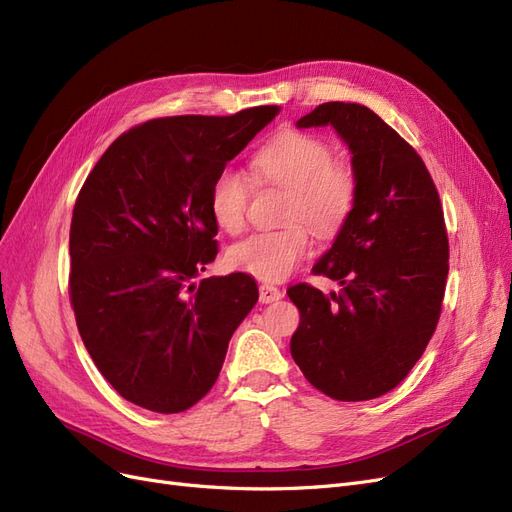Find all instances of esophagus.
<instances>
[{"instance_id": "1", "label": "esophagus", "mask_w": 512, "mask_h": 512, "mask_svg": "<svg viewBox=\"0 0 512 512\" xmlns=\"http://www.w3.org/2000/svg\"><path fill=\"white\" fill-rule=\"evenodd\" d=\"M282 297V291L274 285H261L259 287V301L261 304H272V301H278Z\"/></svg>"}]
</instances>
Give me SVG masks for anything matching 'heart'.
Returning <instances> with one entry per match:
<instances>
[{"label": "heart", "mask_w": 512, "mask_h": 512, "mask_svg": "<svg viewBox=\"0 0 512 512\" xmlns=\"http://www.w3.org/2000/svg\"><path fill=\"white\" fill-rule=\"evenodd\" d=\"M253 175L287 192L278 230L251 234L227 251V263L259 280L287 278L310 251V230L318 238L335 236L350 219L358 179L354 168L333 158L331 145L308 132H285L255 151ZM251 202V183L234 168H223L211 183L208 208L227 234L244 230Z\"/></svg>", "instance_id": "b5f03b06"}]
</instances>
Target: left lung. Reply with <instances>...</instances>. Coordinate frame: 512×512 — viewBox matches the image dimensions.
<instances>
[{
	"instance_id": "8db88e82",
	"label": "left lung",
	"mask_w": 512,
	"mask_h": 512,
	"mask_svg": "<svg viewBox=\"0 0 512 512\" xmlns=\"http://www.w3.org/2000/svg\"><path fill=\"white\" fill-rule=\"evenodd\" d=\"M297 126L337 130L352 151L358 198L312 268L342 291L325 295L308 282L287 291L301 314L291 356L331 399H377L405 380L439 323L449 272L439 192L418 151L365 105L323 103Z\"/></svg>"
}]
</instances>
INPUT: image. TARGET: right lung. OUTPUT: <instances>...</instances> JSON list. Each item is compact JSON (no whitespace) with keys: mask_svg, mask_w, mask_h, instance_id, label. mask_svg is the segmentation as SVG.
Segmentation results:
<instances>
[{"mask_svg":"<svg viewBox=\"0 0 512 512\" xmlns=\"http://www.w3.org/2000/svg\"><path fill=\"white\" fill-rule=\"evenodd\" d=\"M149 120L113 141L86 177L69 232V299L82 342L126 401L196 405L259 299L249 274L194 278L217 257L211 183L278 116Z\"/></svg>","mask_w":512,"mask_h":512,"instance_id":"add662e5","label":"right lung"}]
</instances>
